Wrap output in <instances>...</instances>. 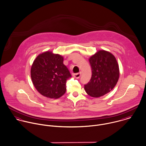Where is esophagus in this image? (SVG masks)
I'll return each mask as SVG.
<instances>
[{"label":"esophagus","instance_id":"esophagus-1","mask_svg":"<svg viewBox=\"0 0 146 146\" xmlns=\"http://www.w3.org/2000/svg\"><path fill=\"white\" fill-rule=\"evenodd\" d=\"M81 72H80V73H74V74H73V76H74L75 78H80V76H81Z\"/></svg>","mask_w":146,"mask_h":146}]
</instances>
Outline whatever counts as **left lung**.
<instances>
[{"instance_id": "obj_1", "label": "left lung", "mask_w": 146, "mask_h": 146, "mask_svg": "<svg viewBox=\"0 0 146 146\" xmlns=\"http://www.w3.org/2000/svg\"><path fill=\"white\" fill-rule=\"evenodd\" d=\"M92 77L85 85L86 93L92 97H100L110 92L116 85L119 77L117 61L111 53L101 50L89 58Z\"/></svg>"}]
</instances>
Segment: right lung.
Masks as SVG:
<instances>
[{
  "label": "right lung",
  "instance_id": "right-lung-1",
  "mask_svg": "<svg viewBox=\"0 0 146 146\" xmlns=\"http://www.w3.org/2000/svg\"><path fill=\"white\" fill-rule=\"evenodd\" d=\"M63 61L61 55L48 51L34 60L31 69V79L41 95L56 99L65 94L66 81L72 76Z\"/></svg>",
  "mask_w": 146,
  "mask_h": 146
}]
</instances>
